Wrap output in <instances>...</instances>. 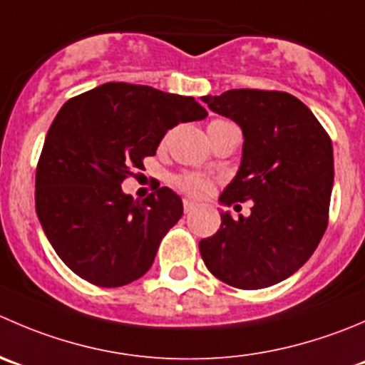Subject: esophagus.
Segmentation results:
<instances>
[{
    "mask_svg": "<svg viewBox=\"0 0 365 365\" xmlns=\"http://www.w3.org/2000/svg\"><path fill=\"white\" fill-rule=\"evenodd\" d=\"M194 208H196V203H194V201L183 200V212H185V214H189V212H192Z\"/></svg>",
    "mask_w": 365,
    "mask_h": 365,
    "instance_id": "34e87169",
    "label": "esophagus"
}]
</instances>
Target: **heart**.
<instances>
[{"label": "heart", "instance_id": "1", "mask_svg": "<svg viewBox=\"0 0 365 365\" xmlns=\"http://www.w3.org/2000/svg\"><path fill=\"white\" fill-rule=\"evenodd\" d=\"M232 125L228 121H212L208 125V130L219 128V126ZM176 189L183 190L185 194L194 197H205L212 192V187H214V180L207 175H200V173H182V175L175 176L173 178Z\"/></svg>", "mask_w": 365, "mask_h": 365}]
</instances>
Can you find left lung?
Instances as JSON below:
<instances>
[{
	"label": "left lung",
	"instance_id": "8db88e82",
	"mask_svg": "<svg viewBox=\"0 0 365 365\" xmlns=\"http://www.w3.org/2000/svg\"><path fill=\"white\" fill-rule=\"evenodd\" d=\"M203 101L244 135L240 168L219 201L253 207L250 217L237 221L221 212V228L200 240L201 258L232 287H269L294 274L324 235L334 187L331 139L292 94L232 88Z\"/></svg>",
	"mask_w": 365,
	"mask_h": 365
}]
</instances>
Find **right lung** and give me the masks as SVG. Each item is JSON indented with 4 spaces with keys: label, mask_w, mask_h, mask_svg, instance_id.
<instances>
[{
    "label": "right lung",
    "mask_w": 365,
    "mask_h": 365,
    "mask_svg": "<svg viewBox=\"0 0 365 365\" xmlns=\"http://www.w3.org/2000/svg\"><path fill=\"white\" fill-rule=\"evenodd\" d=\"M205 118L194 98L123 81L63 103L38 158L35 208L74 274L98 287H123L146 274L183 205L168 187L137 201L121 183L157 153L168 130Z\"/></svg>",
    "instance_id": "add662e5"
}]
</instances>
